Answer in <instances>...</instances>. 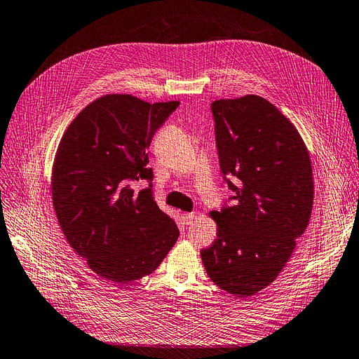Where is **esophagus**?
<instances>
[{
	"label": "esophagus",
	"mask_w": 359,
	"mask_h": 359,
	"mask_svg": "<svg viewBox=\"0 0 359 359\" xmlns=\"http://www.w3.org/2000/svg\"><path fill=\"white\" fill-rule=\"evenodd\" d=\"M194 217H196L194 213H184V215H182V221H184V224L191 225L193 221H194Z\"/></svg>",
	"instance_id": "esophagus-1"
}]
</instances>
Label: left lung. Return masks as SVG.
Here are the masks:
<instances>
[{"label": "left lung", "instance_id": "8db88e82", "mask_svg": "<svg viewBox=\"0 0 359 359\" xmlns=\"http://www.w3.org/2000/svg\"><path fill=\"white\" fill-rule=\"evenodd\" d=\"M212 113L234 203L209 213L218 237L200 256L218 287L246 297L278 277L309 224L311 157L296 126L259 95L217 100Z\"/></svg>", "mask_w": 359, "mask_h": 359}]
</instances>
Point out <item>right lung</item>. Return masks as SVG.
Returning <instances> with one entry per match:
<instances>
[{
  "instance_id": "right-lung-1",
  "label": "right lung",
  "mask_w": 359,
  "mask_h": 359,
  "mask_svg": "<svg viewBox=\"0 0 359 359\" xmlns=\"http://www.w3.org/2000/svg\"><path fill=\"white\" fill-rule=\"evenodd\" d=\"M178 106L106 94L79 111L59 142L51 172L57 221L72 249L102 278L125 284L151 274L180 236L151 189L130 187L151 182L147 149Z\"/></svg>"
}]
</instances>
